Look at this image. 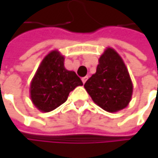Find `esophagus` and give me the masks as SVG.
<instances>
[{
	"instance_id": "1",
	"label": "esophagus",
	"mask_w": 158,
	"mask_h": 158,
	"mask_svg": "<svg viewBox=\"0 0 158 158\" xmlns=\"http://www.w3.org/2000/svg\"><path fill=\"white\" fill-rule=\"evenodd\" d=\"M87 79H88V77H84V78H82V79H81V80H82V82H83V83H85Z\"/></svg>"
}]
</instances>
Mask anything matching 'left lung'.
Returning <instances> with one entry per match:
<instances>
[{
	"label": "left lung",
	"mask_w": 158,
	"mask_h": 158,
	"mask_svg": "<svg viewBox=\"0 0 158 158\" xmlns=\"http://www.w3.org/2000/svg\"><path fill=\"white\" fill-rule=\"evenodd\" d=\"M92 101L102 109L115 112L124 109L133 94V83L119 54L108 48L99 59L96 73L84 84Z\"/></svg>",
	"instance_id": "1"
}]
</instances>
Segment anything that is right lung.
<instances>
[{"instance_id": "1", "label": "right lung", "mask_w": 158, "mask_h": 158, "mask_svg": "<svg viewBox=\"0 0 158 158\" xmlns=\"http://www.w3.org/2000/svg\"><path fill=\"white\" fill-rule=\"evenodd\" d=\"M83 85L74 71L64 67V56L57 50L45 56L30 86L31 100L41 111L48 112L63 104L70 91Z\"/></svg>"}]
</instances>
